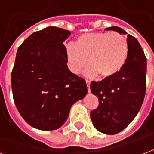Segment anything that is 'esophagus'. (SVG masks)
I'll use <instances>...</instances> for the list:
<instances>
[{
	"label": "esophagus",
	"mask_w": 154,
	"mask_h": 154,
	"mask_svg": "<svg viewBox=\"0 0 154 154\" xmlns=\"http://www.w3.org/2000/svg\"><path fill=\"white\" fill-rule=\"evenodd\" d=\"M86 82H87V91H88V92H90V91H91V89H90L91 81H90V80H86Z\"/></svg>",
	"instance_id": "esophagus-1"
}]
</instances>
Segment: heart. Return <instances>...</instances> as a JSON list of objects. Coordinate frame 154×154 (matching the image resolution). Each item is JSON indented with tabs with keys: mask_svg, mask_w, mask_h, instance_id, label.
Instances as JSON below:
<instances>
[{
	"mask_svg": "<svg viewBox=\"0 0 154 154\" xmlns=\"http://www.w3.org/2000/svg\"><path fill=\"white\" fill-rule=\"evenodd\" d=\"M65 50L67 67L72 73L81 72L88 59L87 77L100 74L109 78L122 70L129 55V44L117 32H97L80 35L76 44H67Z\"/></svg>",
	"mask_w": 154,
	"mask_h": 154,
	"instance_id": "obj_1",
	"label": "heart"
}]
</instances>
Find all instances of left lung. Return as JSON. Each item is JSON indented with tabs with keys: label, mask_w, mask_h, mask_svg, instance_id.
Wrapping results in <instances>:
<instances>
[{
	"label": "left lung",
	"mask_w": 154,
	"mask_h": 154,
	"mask_svg": "<svg viewBox=\"0 0 154 154\" xmlns=\"http://www.w3.org/2000/svg\"><path fill=\"white\" fill-rule=\"evenodd\" d=\"M126 34L119 27L106 30ZM129 55L125 66L114 77L100 82L92 81L91 91L99 100L91 111L94 127L106 134H116L129 125L142 106L146 91L147 58L134 37L128 35Z\"/></svg>",
	"instance_id": "1"
}]
</instances>
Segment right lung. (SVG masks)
<instances>
[{"label":"right lung","mask_w":154,"mask_h":154,"mask_svg":"<svg viewBox=\"0 0 154 154\" xmlns=\"http://www.w3.org/2000/svg\"><path fill=\"white\" fill-rule=\"evenodd\" d=\"M70 35L63 29L47 27L18 48L11 72L13 99L22 118L34 128H60L72 104L87 92L85 79L67 67L63 43Z\"/></svg>","instance_id":"1"}]
</instances>
